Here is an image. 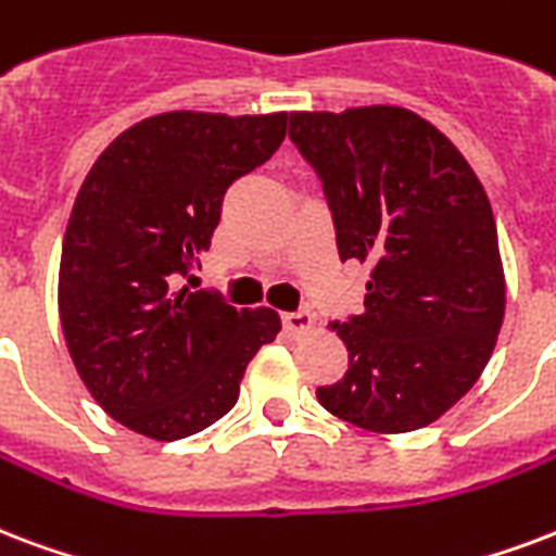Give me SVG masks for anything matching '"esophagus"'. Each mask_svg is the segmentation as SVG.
Here are the masks:
<instances>
[{"label":"esophagus","mask_w":556,"mask_h":556,"mask_svg":"<svg viewBox=\"0 0 556 556\" xmlns=\"http://www.w3.org/2000/svg\"><path fill=\"white\" fill-rule=\"evenodd\" d=\"M282 329L288 334H303L312 329V315H308L306 308H300V312H286L282 315Z\"/></svg>","instance_id":"1"}]
</instances>
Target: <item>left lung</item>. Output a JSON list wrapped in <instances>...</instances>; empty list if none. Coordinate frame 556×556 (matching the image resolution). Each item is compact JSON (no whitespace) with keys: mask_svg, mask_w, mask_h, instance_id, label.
Masks as SVG:
<instances>
[{"mask_svg":"<svg viewBox=\"0 0 556 556\" xmlns=\"http://www.w3.org/2000/svg\"><path fill=\"white\" fill-rule=\"evenodd\" d=\"M341 262H370L362 315L334 324L344 379L317 388L334 417L402 434L443 417L490 362L504 317L484 186L438 127L402 108L291 113Z\"/></svg>","mask_w":556,"mask_h":556,"instance_id":"left-lung-1","label":"left lung"}]
</instances>
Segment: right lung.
Here are the masks:
<instances>
[{"mask_svg":"<svg viewBox=\"0 0 556 556\" xmlns=\"http://www.w3.org/2000/svg\"><path fill=\"white\" fill-rule=\"evenodd\" d=\"M288 113H163L96 160L61 253V324L78 376L137 434H198L239 402L241 376L279 332L270 308L236 312L192 286L224 194L274 156Z\"/></svg>","mask_w":556,"mask_h":556,"instance_id":"add662e5","label":"right lung"}]
</instances>
